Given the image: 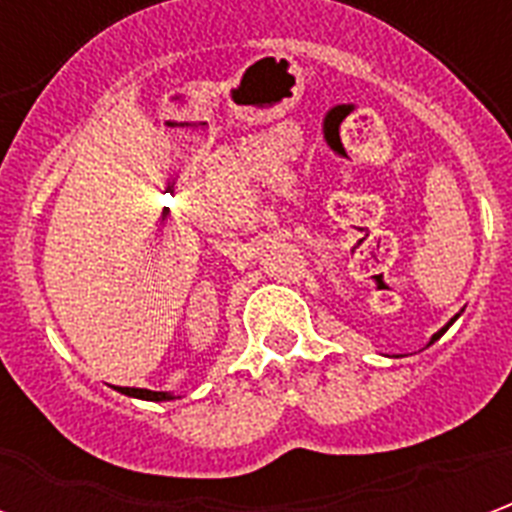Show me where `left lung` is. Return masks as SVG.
Listing matches in <instances>:
<instances>
[{
	"label": "left lung",
	"mask_w": 512,
	"mask_h": 512,
	"mask_svg": "<svg viewBox=\"0 0 512 512\" xmlns=\"http://www.w3.org/2000/svg\"><path fill=\"white\" fill-rule=\"evenodd\" d=\"M458 315H461V312H458ZM458 315H455V318H452V321H450V323H447V326H444V329H439V332H436V334H433V337H430V343H428V345H433V343H436V340H439V337H441V334H444V332H447V329H450V326H452V323H455V321H458Z\"/></svg>",
	"instance_id": "obj_1"
}]
</instances>
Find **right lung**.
Masks as SVG:
<instances>
[{"label": "right lung", "instance_id": "obj_1", "mask_svg": "<svg viewBox=\"0 0 512 512\" xmlns=\"http://www.w3.org/2000/svg\"><path fill=\"white\" fill-rule=\"evenodd\" d=\"M117 392H123L128 397H139V400H156V403H161V400H175L172 392H150V389H134V386H120Z\"/></svg>", "mask_w": 512, "mask_h": 512}]
</instances>
